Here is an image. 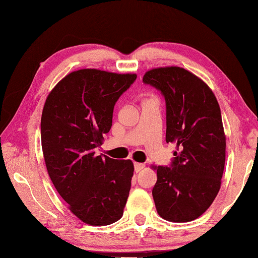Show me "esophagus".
<instances>
[{"mask_svg": "<svg viewBox=\"0 0 258 258\" xmlns=\"http://www.w3.org/2000/svg\"><path fill=\"white\" fill-rule=\"evenodd\" d=\"M144 167H145L144 164H142V163H134V171H135L136 173H139L140 171H142V169H143Z\"/></svg>", "mask_w": 258, "mask_h": 258, "instance_id": "1", "label": "esophagus"}]
</instances>
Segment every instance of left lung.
<instances>
[{
    "label": "left lung",
    "instance_id": "8db88e82",
    "mask_svg": "<svg viewBox=\"0 0 258 258\" xmlns=\"http://www.w3.org/2000/svg\"><path fill=\"white\" fill-rule=\"evenodd\" d=\"M143 83L165 98L166 143L176 145L169 166L156 167L157 213L169 222L194 221L221 188L226 139L220 105L210 87L182 68L151 70Z\"/></svg>",
    "mask_w": 258,
    "mask_h": 258
}]
</instances>
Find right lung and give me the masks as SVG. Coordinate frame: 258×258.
Returning <instances> with one entry per match:
<instances>
[{
    "instance_id": "right-lung-1",
    "label": "right lung",
    "mask_w": 258,
    "mask_h": 258,
    "mask_svg": "<svg viewBox=\"0 0 258 258\" xmlns=\"http://www.w3.org/2000/svg\"><path fill=\"white\" fill-rule=\"evenodd\" d=\"M135 80V74L75 71L58 82L43 108L47 173L70 211L90 225H109L123 215L133 163L96 156L95 149L111 130L115 103Z\"/></svg>"
}]
</instances>
